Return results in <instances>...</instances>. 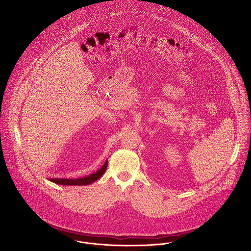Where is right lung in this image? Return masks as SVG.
<instances>
[{
	"label": "right lung",
	"instance_id": "obj_1",
	"mask_svg": "<svg viewBox=\"0 0 251 251\" xmlns=\"http://www.w3.org/2000/svg\"><path fill=\"white\" fill-rule=\"evenodd\" d=\"M107 168V161L104 163V165L96 173L88 176V177H84V178H80V179H49V180L55 182V183H59V184H64V185H87L90 184L94 181H96L97 179H100L105 172Z\"/></svg>",
	"mask_w": 251,
	"mask_h": 251
}]
</instances>
